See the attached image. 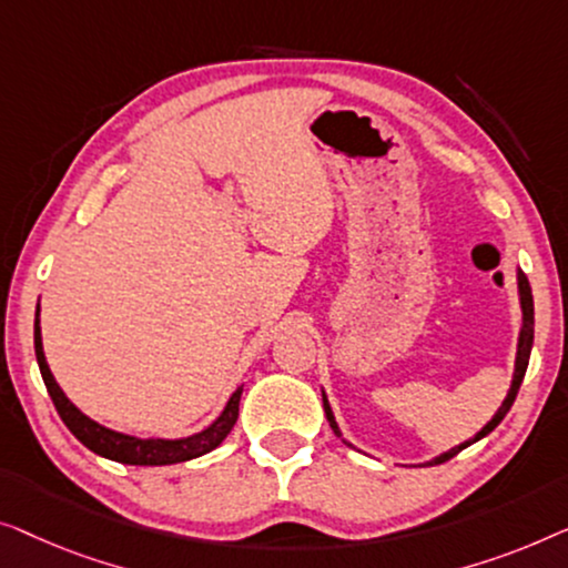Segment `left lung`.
<instances>
[{
  "instance_id": "8db88e82",
  "label": "left lung",
  "mask_w": 568,
  "mask_h": 568,
  "mask_svg": "<svg viewBox=\"0 0 568 568\" xmlns=\"http://www.w3.org/2000/svg\"><path fill=\"white\" fill-rule=\"evenodd\" d=\"M517 293H520V308H523V326H520V337H517V357H515V375H513V386H509V390H507V398L505 402H501V406L497 409V414H494L491 417V422H486V427L481 429V433H476L474 435V440H466V443H460L458 447H450V450L447 453H443V455H437L435 460H429V466H433V463H445V460H450L453 455H458L463 447H468L470 443H476V440H481V437H486L491 433L494 427L499 425L501 419L507 417V412L513 409V404H515V398H517V390H520V383H523V378H525V371H527V363H530V349H532V329H535V311H532V291H530V283H527V277L520 273V270H517ZM322 402H324V412H326V419H329V427L334 429V435L337 437H342V433H339V427H337V422H334V414H332V406H329V402H326V394L322 390ZM342 443H347V440H342ZM349 445V443H347Z\"/></svg>"
}]
</instances>
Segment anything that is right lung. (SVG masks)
<instances>
[{"label":"right lung","instance_id":"obj_1","mask_svg":"<svg viewBox=\"0 0 568 568\" xmlns=\"http://www.w3.org/2000/svg\"><path fill=\"white\" fill-rule=\"evenodd\" d=\"M36 357H38V367H41L48 394H51L53 406L55 412H59V417L63 419V425L71 429V435H74L79 443L90 447L92 453L102 455V458L128 463V466H170V463L193 460V458H201L205 453H211L213 447H219L223 440H226L231 427L236 425L242 388H236L234 394H231L229 404L223 406L221 417L215 419L213 425H207L205 429H201V433L190 437H180V440H164V437H149V440H141V437L123 435V433H115V429L98 425V422L79 412L77 406L69 402L67 394H63L59 383H55L51 367H48L45 355H43L38 311H36Z\"/></svg>","mask_w":568,"mask_h":568}]
</instances>
